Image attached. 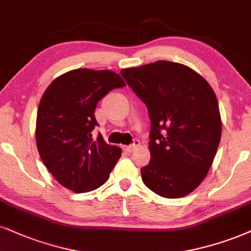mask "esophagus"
Masks as SVG:
<instances>
[{"mask_svg":"<svg viewBox=\"0 0 251 251\" xmlns=\"http://www.w3.org/2000/svg\"><path fill=\"white\" fill-rule=\"evenodd\" d=\"M138 145H140V143H138V141H135L134 144L126 145V147H123V150H125L126 153H131L132 151H134V150L136 149V148L138 147Z\"/></svg>","mask_w":251,"mask_h":251,"instance_id":"34e87169","label":"esophagus"}]
</instances>
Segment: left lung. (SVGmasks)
Returning <instances> with one entry per match:
<instances>
[{
	"label": "left lung",
	"mask_w": 251,
	"mask_h": 251,
	"mask_svg": "<svg viewBox=\"0 0 251 251\" xmlns=\"http://www.w3.org/2000/svg\"><path fill=\"white\" fill-rule=\"evenodd\" d=\"M151 121L145 186L160 197L190 194L211 169L221 138V116L213 88L188 66L158 60L121 71Z\"/></svg>",
	"instance_id": "obj_1"
}]
</instances>
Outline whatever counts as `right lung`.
<instances>
[{"mask_svg": "<svg viewBox=\"0 0 251 251\" xmlns=\"http://www.w3.org/2000/svg\"><path fill=\"white\" fill-rule=\"evenodd\" d=\"M126 82L109 70H73L55 78L40 99L36 143L44 165L64 187L83 193L109 178L122 150L99 135L94 111L98 102Z\"/></svg>", "mask_w": 251, "mask_h": 251, "instance_id": "add662e5", "label": "right lung"}]
</instances>
